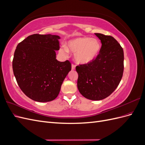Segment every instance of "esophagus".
Instances as JSON below:
<instances>
[{"mask_svg": "<svg viewBox=\"0 0 145 145\" xmlns=\"http://www.w3.org/2000/svg\"><path fill=\"white\" fill-rule=\"evenodd\" d=\"M75 68H76V66H75V65L72 64V66H71V69H72V70L75 69Z\"/></svg>", "mask_w": 145, "mask_h": 145, "instance_id": "esophagus-1", "label": "esophagus"}]
</instances>
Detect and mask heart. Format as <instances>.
<instances>
[{"label":"heart","instance_id":"1","mask_svg":"<svg viewBox=\"0 0 145 145\" xmlns=\"http://www.w3.org/2000/svg\"><path fill=\"white\" fill-rule=\"evenodd\" d=\"M101 49L102 45L98 39L80 37L69 40L66 48H60V52L63 55H67L68 51L74 53L76 62L85 65L97 59Z\"/></svg>","mask_w":145,"mask_h":145}]
</instances>
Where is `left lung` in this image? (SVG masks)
<instances>
[{
    "label": "left lung",
    "mask_w": 145,
    "mask_h": 145,
    "mask_svg": "<svg viewBox=\"0 0 145 145\" xmlns=\"http://www.w3.org/2000/svg\"><path fill=\"white\" fill-rule=\"evenodd\" d=\"M102 43L93 62L77 66V88L85 98L100 100L110 95L121 81L124 69L123 48L113 37L95 33Z\"/></svg>",
    "instance_id": "8db88e82"
}]
</instances>
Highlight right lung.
Wrapping results in <instances>:
<instances>
[{"label":"right lung","mask_w":145,"mask_h":145,"mask_svg":"<svg viewBox=\"0 0 145 145\" xmlns=\"http://www.w3.org/2000/svg\"><path fill=\"white\" fill-rule=\"evenodd\" d=\"M59 36L35 34L17 45L12 60V69L23 93L34 101L47 102L59 94L62 83L71 70L69 60L59 62Z\"/></svg>","instance_id":"1"}]
</instances>
